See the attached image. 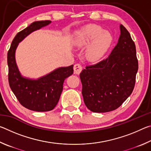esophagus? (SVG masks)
I'll return each mask as SVG.
<instances>
[{
    "label": "esophagus",
    "mask_w": 151,
    "mask_h": 151,
    "mask_svg": "<svg viewBox=\"0 0 151 151\" xmlns=\"http://www.w3.org/2000/svg\"><path fill=\"white\" fill-rule=\"evenodd\" d=\"M82 69H83V67H82V66L80 64H76L74 66V72H75V73L77 74V75H79L81 73Z\"/></svg>",
    "instance_id": "34e87169"
}]
</instances>
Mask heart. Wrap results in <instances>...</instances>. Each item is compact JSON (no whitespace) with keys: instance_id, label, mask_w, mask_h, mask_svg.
<instances>
[{"instance_id":"1","label":"heart","mask_w":151,"mask_h":151,"mask_svg":"<svg viewBox=\"0 0 151 151\" xmlns=\"http://www.w3.org/2000/svg\"><path fill=\"white\" fill-rule=\"evenodd\" d=\"M112 40L111 32L97 25L83 27L75 35V45L79 48L87 46L85 57L90 61L101 59L111 47Z\"/></svg>"}]
</instances>
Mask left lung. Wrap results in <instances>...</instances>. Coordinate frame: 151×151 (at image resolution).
<instances>
[{"label": "left lung", "mask_w": 151, "mask_h": 151, "mask_svg": "<svg viewBox=\"0 0 151 151\" xmlns=\"http://www.w3.org/2000/svg\"><path fill=\"white\" fill-rule=\"evenodd\" d=\"M120 30L118 42L109 57L86 66L80 74L84 102L92 112L114 111L134 89L139 68L136 47L122 24Z\"/></svg>", "instance_id": "obj_1"}]
</instances>
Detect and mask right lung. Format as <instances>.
I'll return each instance as SVG.
<instances>
[{"mask_svg": "<svg viewBox=\"0 0 151 151\" xmlns=\"http://www.w3.org/2000/svg\"><path fill=\"white\" fill-rule=\"evenodd\" d=\"M50 20L36 21L18 32L7 54L10 87L19 103L29 110L46 112L52 110L59 101L65 79L73 75V65L59 67L37 79L22 76L18 68L15 52L19 43L30 33L47 26Z\"/></svg>", "mask_w": 151, "mask_h": 151, "instance_id": "add662e5", "label": "right lung"}]
</instances>
